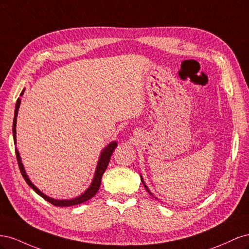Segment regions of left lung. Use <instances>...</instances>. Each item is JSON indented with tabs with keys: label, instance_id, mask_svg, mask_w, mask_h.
<instances>
[{
	"label": "left lung",
	"instance_id": "left-lung-1",
	"mask_svg": "<svg viewBox=\"0 0 249 249\" xmlns=\"http://www.w3.org/2000/svg\"><path fill=\"white\" fill-rule=\"evenodd\" d=\"M142 182H143V180H142ZM144 187H145V188H146V190H147V191H148V192H149V190H148V189H147V187H146V186H145V185H144ZM149 193H150V192H149Z\"/></svg>",
	"mask_w": 249,
	"mask_h": 249
}]
</instances>
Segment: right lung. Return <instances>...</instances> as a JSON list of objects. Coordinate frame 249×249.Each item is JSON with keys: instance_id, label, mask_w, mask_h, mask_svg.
Segmentation results:
<instances>
[{"instance_id": "1", "label": "right lung", "mask_w": 249, "mask_h": 249, "mask_svg": "<svg viewBox=\"0 0 249 249\" xmlns=\"http://www.w3.org/2000/svg\"><path fill=\"white\" fill-rule=\"evenodd\" d=\"M22 93H24V90H22V92L20 95H22ZM19 105H20V99L18 97V101H17V105H16V111H14V118H13V127H12V132H13V138H14V143H16L17 139V131H16V125H17V116H18V108H19ZM117 146V143L115 141L111 142L110 144L105 148L103 152H102V155L100 157V160H99V163H97V167H96V170H95V175H94V178H93V180L91 185H90V187L88 188V189L83 193L81 196L79 197H76L73 199H70V200H57V199H53L49 196H47V195H44L41 191H39L37 188L32 184L31 180L29 179V178L27 177L26 172H25V169H24V166H22V163L20 161V157H19V154H18V150L16 149V155H17V159H18V167H19V170H20V173L22 178H25V180L27 182V184L32 188V189L38 194L40 195V196L42 198L46 199L47 201L51 202L52 205H54L56 207H71V206H76V205H79V203H82L84 202L88 199H90L91 197H93L94 195L96 194V192L99 191L100 189V186H101V180H102V177L104 175L105 170L107 169V166L109 164V161H110V158L113 154V152H114L115 147Z\"/></svg>"}]
</instances>
